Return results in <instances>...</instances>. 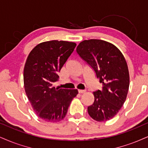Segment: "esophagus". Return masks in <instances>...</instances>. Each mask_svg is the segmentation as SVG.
I'll return each instance as SVG.
<instances>
[{
	"label": "esophagus",
	"instance_id": "1",
	"mask_svg": "<svg viewBox=\"0 0 148 148\" xmlns=\"http://www.w3.org/2000/svg\"><path fill=\"white\" fill-rule=\"evenodd\" d=\"M78 92H79V93H84L86 92V90H78Z\"/></svg>",
	"mask_w": 148,
	"mask_h": 148
}]
</instances>
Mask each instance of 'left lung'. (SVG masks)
<instances>
[{"mask_svg": "<svg viewBox=\"0 0 148 148\" xmlns=\"http://www.w3.org/2000/svg\"><path fill=\"white\" fill-rule=\"evenodd\" d=\"M77 53L95 72L102 90L93 92L95 101L88 112L97 121H106L119 112L126 99L130 76L127 62L119 49L101 40H84Z\"/></svg>", "mask_w": 148, "mask_h": 148, "instance_id": "8db88e82", "label": "left lung"}]
</instances>
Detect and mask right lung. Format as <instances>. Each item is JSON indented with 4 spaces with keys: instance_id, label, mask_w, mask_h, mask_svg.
Instances as JSON below:
<instances>
[{
    "instance_id": "obj_1",
    "label": "right lung",
    "mask_w": 148,
    "mask_h": 148,
    "mask_svg": "<svg viewBox=\"0 0 148 148\" xmlns=\"http://www.w3.org/2000/svg\"><path fill=\"white\" fill-rule=\"evenodd\" d=\"M72 42L51 40L38 44L27 57L24 86L33 109L45 121L56 123L66 115L77 89L56 88L58 73L75 48Z\"/></svg>"
}]
</instances>
